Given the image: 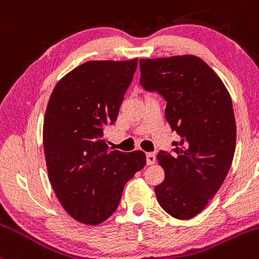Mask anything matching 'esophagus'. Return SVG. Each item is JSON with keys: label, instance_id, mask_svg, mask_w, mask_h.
I'll list each match as a JSON object with an SVG mask.
<instances>
[{"label": "esophagus", "instance_id": "1", "mask_svg": "<svg viewBox=\"0 0 259 259\" xmlns=\"http://www.w3.org/2000/svg\"><path fill=\"white\" fill-rule=\"evenodd\" d=\"M146 160H147V165L154 164V163H156V154H154V153H147Z\"/></svg>", "mask_w": 259, "mask_h": 259}]
</instances>
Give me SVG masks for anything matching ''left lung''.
<instances>
[{"label":"left lung","mask_w":259,"mask_h":259,"mask_svg":"<svg viewBox=\"0 0 259 259\" xmlns=\"http://www.w3.org/2000/svg\"><path fill=\"white\" fill-rule=\"evenodd\" d=\"M140 85L167 101L173 152L159 151L165 171L154 187L160 207L177 219L197 215L224 183L236 145L233 102L223 81L196 56L140 59Z\"/></svg>","instance_id":"left-lung-1"}]
</instances>
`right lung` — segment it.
I'll return each instance as SVG.
<instances>
[{"mask_svg": "<svg viewBox=\"0 0 259 259\" xmlns=\"http://www.w3.org/2000/svg\"><path fill=\"white\" fill-rule=\"evenodd\" d=\"M138 59L89 61L53 89L44 120V152L56 196L75 221L97 225L118 208L124 185L146 164L142 151L108 147Z\"/></svg>", "mask_w": 259, "mask_h": 259, "instance_id": "obj_1", "label": "right lung"}]
</instances>
